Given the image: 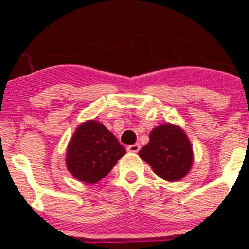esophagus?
Segmentation results:
<instances>
[{"mask_svg":"<svg viewBox=\"0 0 249 249\" xmlns=\"http://www.w3.org/2000/svg\"><path fill=\"white\" fill-rule=\"evenodd\" d=\"M140 148H141L140 144L136 143V144H131V146L127 147V151L132 152V153H137V152L140 151Z\"/></svg>","mask_w":249,"mask_h":249,"instance_id":"esophagus-1","label":"esophagus"}]
</instances>
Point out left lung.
I'll use <instances>...</instances> for the list:
<instances>
[{
  "label": "left lung",
  "instance_id": "8db88e82",
  "mask_svg": "<svg viewBox=\"0 0 249 249\" xmlns=\"http://www.w3.org/2000/svg\"><path fill=\"white\" fill-rule=\"evenodd\" d=\"M157 176L176 182L183 178L192 166L193 155L190 141L179 127L162 124L149 133V142L138 152Z\"/></svg>",
  "mask_w": 249,
  "mask_h": 249
}]
</instances>
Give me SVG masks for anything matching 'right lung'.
Masks as SVG:
<instances>
[{"instance_id": "add662e5", "label": "right lung", "mask_w": 249, "mask_h": 249, "mask_svg": "<svg viewBox=\"0 0 249 249\" xmlns=\"http://www.w3.org/2000/svg\"><path fill=\"white\" fill-rule=\"evenodd\" d=\"M126 149L108 129L97 121L82 123L67 148L68 171L78 181L96 183L108 175Z\"/></svg>"}]
</instances>
